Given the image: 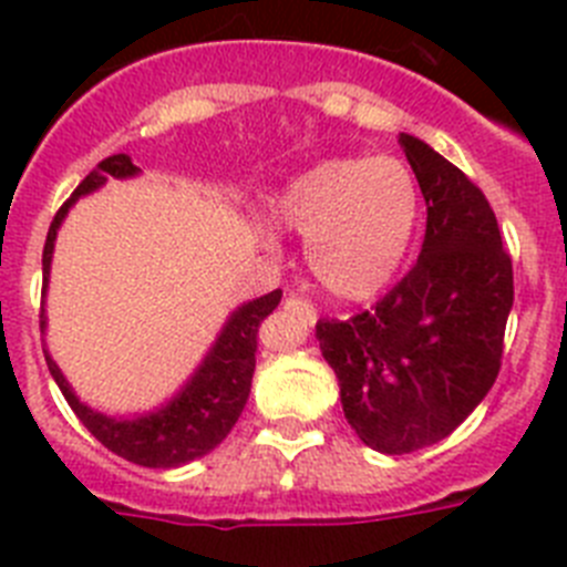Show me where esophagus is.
Segmentation results:
<instances>
[{"label": "esophagus", "instance_id": "1", "mask_svg": "<svg viewBox=\"0 0 567 567\" xmlns=\"http://www.w3.org/2000/svg\"><path fill=\"white\" fill-rule=\"evenodd\" d=\"M287 307H289V309H303V312H307L312 320L318 318V309H315L312 303H309V300L298 298V295H289V298H287Z\"/></svg>", "mask_w": 567, "mask_h": 567}]
</instances>
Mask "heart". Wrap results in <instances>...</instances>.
<instances>
[{
    "instance_id": "b5f03b06",
    "label": "heart",
    "mask_w": 567,
    "mask_h": 567,
    "mask_svg": "<svg viewBox=\"0 0 567 567\" xmlns=\"http://www.w3.org/2000/svg\"><path fill=\"white\" fill-rule=\"evenodd\" d=\"M275 215L307 238L309 272L320 287L334 298L363 300L403 269L423 195L400 158H334L298 175L278 195Z\"/></svg>"
}]
</instances>
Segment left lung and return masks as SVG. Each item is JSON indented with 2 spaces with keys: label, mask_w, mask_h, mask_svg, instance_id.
<instances>
[{
  "label": "left lung",
  "mask_w": 567,
  "mask_h": 567,
  "mask_svg": "<svg viewBox=\"0 0 567 567\" xmlns=\"http://www.w3.org/2000/svg\"><path fill=\"white\" fill-rule=\"evenodd\" d=\"M425 198L420 258L349 320H318L358 437L383 454L434 445L488 394L503 363L514 269L483 189L414 135H400Z\"/></svg>",
  "instance_id": "8db88e82"
}]
</instances>
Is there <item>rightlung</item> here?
I'll use <instances>...</instances> for the list:
<instances>
[{
  "label": "right lung",
  "mask_w": 567,
  "mask_h": 567,
  "mask_svg": "<svg viewBox=\"0 0 567 567\" xmlns=\"http://www.w3.org/2000/svg\"><path fill=\"white\" fill-rule=\"evenodd\" d=\"M135 173H138V167L130 162V155L115 153L110 158H104V162H99L96 169L73 189V195L62 204V209H59L56 218H53V224L48 229V240H44L42 252V289H48L56 229L62 227V218L73 207V202L102 187L107 178H130ZM278 303L280 289H275V292L264 295L258 300H249V303L235 309L233 318L227 320V327L221 329L215 346L209 349L207 358H204V363L198 365V372L187 380L182 392L175 394L158 412L144 414V417L135 420L107 417V414H99L93 409H87L84 403H79V398L73 394V389H70L64 374L59 372V365L53 363V358L48 352H44V360H48L50 374H53L56 385L62 389L70 409L76 412L84 429L104 449H110L113 454H118V457L130 460L135 465L175 468V465H184L189 460H198L213 452L215 445L221 443L233 432V425L238 423L240 412L247 405L249 385H252L258 329L264 323V318L278 309ZM39 327L44 329V309L39 315Z\"/></svg>",
  "instance_id": "right-lung-1"
}]
</instances>
